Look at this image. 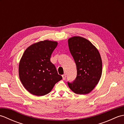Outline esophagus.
<instances>
[{"mask_svg": "<svg viewBox=\"0 0 124 124\" xmlns=\"http://www.w3.org/2000/svg\"><path fill=\"white\" fill-rule=\"evenodd\" d=\"M62 76V78H63V80H65V78H66V75H65V74H64V75H63Z\"/></svg>", "mask_w": 124, "mask_h": 124, "instance_id": "1", "label": "esophagus"}]
</instances>
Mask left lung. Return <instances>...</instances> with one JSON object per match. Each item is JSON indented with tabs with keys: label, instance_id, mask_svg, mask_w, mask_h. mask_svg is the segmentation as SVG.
I'll return each instance as SVG.
<instances>
[{
	"label": "left lung",
	"instance_id": "1",
	"mask_svg": "<svg viewBox=\"0 0 124 124\" xmlns=\"http://www.w3.org/2000/svg\"><path fill=\"white\" fill-rule=\"evenodd\" d=\"M68 46L77 70L75 80L71 83L68 82V86L76 94H87L93 90L101 77V55L96 47L82 37L69 38Z\"/></svg>",
	"mask_w": 124,
	"mask_h": 124
}]
</instances>
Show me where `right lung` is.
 I'll list each match as a JSON object with an SVG mask.
<instances>
[{
	"mask_svg": "<svg viewBox=\"0 0 124 124\" xmlns=\"http://www.w3.org/2000/svg\"><path fill=\"white\" fill-rule=\"evenodd\" d=\"M58 43L45 40L33 44L25 49L18 66V74L23 86L34 95L49 93L55 84L62 79L50 61Z\"/></svg>",
	"mask_w": 124,
	"mask_h": 124,
	"instance_id": "1",
	"label": "right lung"
}]
</instances>
